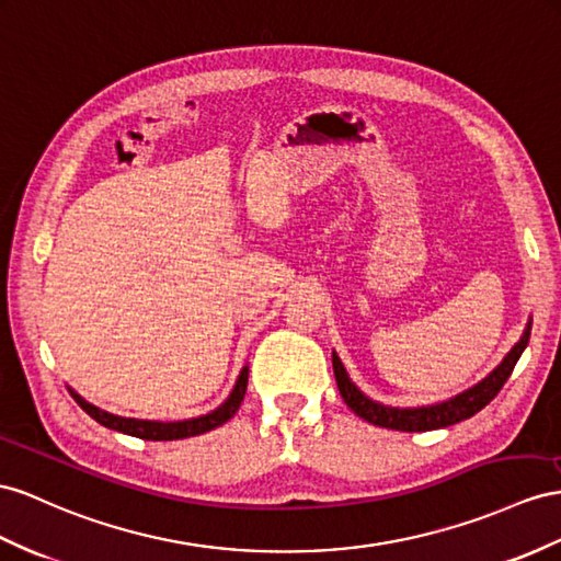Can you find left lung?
<instances>
[{
  "label": "left lung",
  "instance_id": "1",
  "mask_svg": "<svg viewBox=\"0 0 561 561\" xmlns=\"http://www.w3.org/2000/svg\"><path fill=\"white\" fill-rule=\"evenodd\" d=\"M528 336H530V324L526 327L522 341L507 353V357L497 365V369H493L491 375H488L481 383L473 386V389L459 393L450 400H445V403L428 405V408H414V410H398V408L375 403V400H369L348 379L346 369H343L336 353H332V365H334V377L339 383L341 398L346 400V405L357 414V417H363L365 422L375 424V426L396 428V431H431V428H443V426H450L457 422H465L491 403V400L500 393L502 386H505V381L510 379L516 360H519L524 348H526Z\"/></svg>",
  "mask_w": 561,
  "mask_h": 561
}]
</instances>
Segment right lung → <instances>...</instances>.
<instances>
[{
	"label": "right lung",
	"mask_w": 561,
	"mask_h": 561,
	"mask_svg": "<svg viewBox=\"0 0 561 561\" xmlns=\"http://www.w3.org/2000/svg\"><path fill=\"white\" fill-rule=\"evenodd\" d=\"M247 383H249V367L241 369V375L237 379V386L232 396H229L225 403L210 412V414H204V417H196V420H186V422H144V420H127V417H118V414H108L104 410H99L94 405H90L88 400H82L78 393L70 391V396L76 398V403L90 414L92 420H96L99 424H104L113 431H121V434H127V436H137V438H144V440H180V438H192V436H201L206 434V431L210 428H218L222 426L227 420H232L241 400H243V393H247Z\"/></svg>",
	"instance_id": "add662e5"
}]
</instances>
